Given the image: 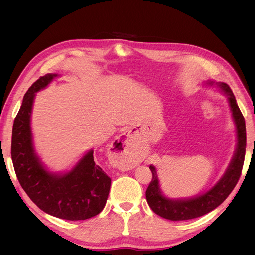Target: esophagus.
<instances>
[{
  "instance_id": "obj_1",
  "label": "esophagus",
  "mask_w": 255,
  "mask_h": 255,
  "mask_svg": "<svg viewBox=\"0 0 255 255\" xmlns=\"http://www.w3.org/2000/svg\"><path fill=\"white\" fill-rule=\"evenodd\" d=\"M112 148L115 156H117L115 160L116 166L122 170H129L135 167V156L133 151H130V139L128 134H121L116 138Z\"/></svg>"
}]
</instances>
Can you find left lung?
<instances>
[{"label": "left lung", "mask_w": 255, "mask_h": 255, "mask_svg": "<svg viewBox=\"0 0 255 255\" xmlns=\"http://www.w3.org/2000/svg\"><path fill=\"white\" fill-rule=\"evenodd\" d=\"M208 85H213V81H208ZM228 96L229 104L232 112L237 133V146L236 151L231 160L226 173L216 183L214 187L204 192L203 195L197 196L190 199H177L172 200L161 194L159 188V182L157 179L156 169L150 166L152 172V181L145 191V198L152 211L165 219L179 221L198 218L207 213L212 212L219 206L228 196L232 192L242 174L244 166L245 153H246V123L244 116L236 103V99L226 83H216Z\"/></svg>", "instance_id": "obj_1"}]
</instances>
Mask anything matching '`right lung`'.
<instances>
[{
	"mask_svg": "<svg viewBox=\"0 0 255 255\" xmlns=\"http://www.w3.org/2000/svg\"><path fill=\"white\" fill-rule=\"evenodd\" d=\"M56 76H40L24 95L13 121L11 159L22 188L41 211L66 220H85L102 212L112 183L96 165L94 151L85 154L71 171L55 174L44 168L33 145L30 115L35 95Z\"/></svg>",
	"mask_w": 255,
	"mask_h": 255,
	"instance_id": "obj_1",
	"label": "right lung"
}]
</instances>
